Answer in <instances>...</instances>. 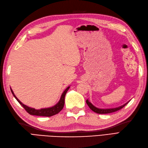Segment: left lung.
Listing matches in <instances>:
<instances>
[{
    "label": "left lung",
    "instance_id": "obj_1",
    "mask_svg": "<svg viewBox=\"0 0 148 148\" xmlns=\"http://www.w3.org/2000/svg\"><path fill=\"white\" fill-rule=\"evenodd\" d=\"M130 101V100H129ZM129 101H128L127 102H126L124 105H122L121 106H119L118 107H116V108H111V109H99V108H97L95 106H94L93 104L89 101V100L87 99L86 100V102L87 103V105L88 106V107H90L92 110H93L95 112L97 113V114H109V113H112V112H116L119 110L121 109L122 108H123L125 105L129 102Z\"/></svg>",
    "mask_w": 148,
    "mask_h": 148
}]
</instances>
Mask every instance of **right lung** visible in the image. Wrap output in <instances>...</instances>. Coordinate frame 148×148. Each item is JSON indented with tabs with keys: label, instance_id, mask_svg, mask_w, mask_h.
Returning <instances> with one entry per match:
<instances>
[{
	"label": "right lung",
	"instance_id": "right-lung-1",
	"mask_svg": "<svg viewBox=\"0 0 148 148\" xmlns=\"http://www.w3.org/2000/svg\"><path fill=\"white\" fill-rule=\"evenodd\" d=\"M70 86H68V87L64 90V91L63 92L62 94V96L60 97V99L56 105H55L53 107H48V108H43V109H35L34 108H31L30 107H28L26 105H24L22 102H21L20 100L17 99V97L14 94V92L10 88V90L13 94L14 97H15L16 99L17 100V102H19L21 106L23 107L24 109L26 110L27 112L33 115V116H46V117H51L54 116V115L57 114L59 113L63 109L64 104V97H65L66 93L68 89L70 88Z\"/></svg>",
	"mask_w": 148,
	"mask_h": 148
}]
</instances>
